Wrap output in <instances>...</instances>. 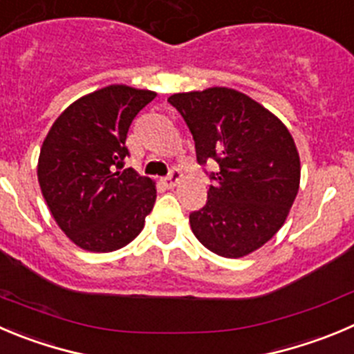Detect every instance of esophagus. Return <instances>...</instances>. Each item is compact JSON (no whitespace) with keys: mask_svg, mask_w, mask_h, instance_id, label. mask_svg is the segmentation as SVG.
<instances>
[{"mask_svg":"<svg viewBox=\"0 0 354 354\" xmlns=\"http://www.w3.org/2000/svg\"><path fill=\"white\" fill-rule=\"evenodd\" d=\"M180 180H181V171L178 169V167H173V169H171V173L167 174L166 178H162V183L166 185L167 188H173V187H176L178 181Z\"/></svg>","mask_w":354,"mask_h":354,"instance_id":"34e87169","label":"esophagus"}]
</instances>
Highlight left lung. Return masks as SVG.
Instances as JSON below:
<instances>
[{"label":"left lung","instance_id":"left-lung-1","mask_svg":"<svg viewBox=\"0 0 354 354\" xmlns=\"http://www.w3.org/2000/svg\"><path fill=\"white\" fill-rule=\"evenodd\" d=\"M167 101L196 141L199 164L216 160L206 206L190 213L192 232L209 252L241 259L281 229L300 183L295 141L279 118L227 87L180 92Z\"/></svg>","mask_w":354,"mask_h":354}]
</instances>
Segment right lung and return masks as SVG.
<instances>
[{
	"label": "right lung",
	"instance_id": "1",
	"mask_svg": "<svg viewBox=\"0 0 354 354\" xmlns=\"http://www.w3.org/2000/svg\"><path fill=\"white\" fill-rule=\"evenodd\" d=\"M155 92L108 85L69 104L43 141L38 181L62 232L94 253L120 250L143 230L155 183L132 167L125 140Z\"/></svg>",
	"mask_w": 354,
	"mask_h": 354
}]
</instances>
